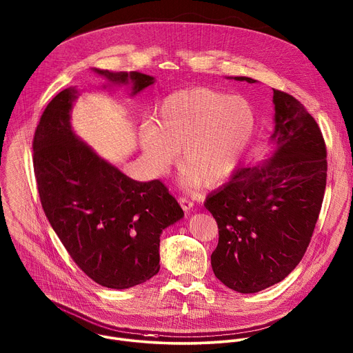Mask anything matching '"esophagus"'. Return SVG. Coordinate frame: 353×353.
Segmentation results:
<instances>
[{"instance_id":"esophagus-1","label":"esophagus","mask_w":353,"mask_h":353,"mask_svg":"<svg viewBox=\"0 0 353 353\" xmlns=\"http://www.w3.org/2000/svg\"><path fill=\"white\" fill-rule=\"evenodd\" d=\"M179 202H180L181 208H183L185 212H188V210H190V209L194 206V202H192V199H190L188 196H180Z\"/></svg>"}]
</instances>
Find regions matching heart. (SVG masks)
Segmentation results:
<instances>
[{"label": "heart", "mask_w": 353, "mask_h": 353, "mask_svg": "<svg viewBox=\"0 0 353 353\" xmlns=\"http://www.w3.org/2000/svg\"><path fill=\"white\" fill-rule=\"evenodd\" d=\"M155 121L140 126L139 141L152 172L165 173L179 158L188 165V183L225 180L236 168L256 126L252 104L242 96L192 88L166 96L155 110Z\"/></svg>", "instance_id": "1"}]
</instances>
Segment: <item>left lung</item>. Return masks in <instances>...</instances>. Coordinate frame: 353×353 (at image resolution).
Returning a JSON list of instances; mask_svg holds the SVG:
<instances>
[{"label": "left lung", "instance_id": "obj_1", "mask_svg": "<svg viewBox=\"0 0 353 353\" xmlns=\"http://www.w3.org/2000/svg\"><path fill=\"white\" fill-rule=\"evenodd\" d=\"M274 104L275 155L257 166H239L205 202L219 227L213 272L245 294L283 281L299 265L326 190L327 150L315 118L301 101L278 89Z\"/></svg>", "mask_w": 353, "mask_h": 353}]
</instances>
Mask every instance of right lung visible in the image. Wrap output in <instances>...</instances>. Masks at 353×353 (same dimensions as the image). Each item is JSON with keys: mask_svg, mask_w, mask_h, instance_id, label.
<instances>
[{"mask_svg": "<svg viewBox=\"0 0 353 353\" xmlns=\"http://www.w3.org/2000/svg\"><path fill=\"white\" fill-rule=\"evenodd\" d=\"M133 93L154 82L141 72L94 70ZM77 89L46 105L32 139V165L42 209L74 263L96 283L129 289L159 271V236L184 212L161 180L140 183L99 158L72 132Z\"/></svg>", "mask_w": 353, "mask_h": 353, "instance_id": "1", "label": "right lung"}]
</instances>
